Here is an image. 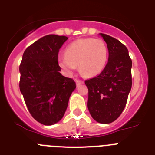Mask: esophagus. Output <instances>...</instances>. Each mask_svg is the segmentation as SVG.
Wrapping results in <instances>:
<instances>
[{"label": "esophagus", "mask_w": 155, "mask_h": 155, "mask_svg": "<svg viewBox=\"0 0 155 155\" xmlns=\"http://www.w3.org/2000/svg\"><path fill=\"white\" fill-rule=\"evenodd\" d=\"M75 82H76V84H77V86H78H78H80L81 84H82L83 83H84V82L82 81L78 80V79H75Z\"/></svg>", "instance_id": "1"}]
</instances>
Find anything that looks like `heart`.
<instances>
[{
    "instance_id": "heart-1",
    "label": "heart",
    "mask_w": 155,
    "mask_h": 155,
    "mask_svg": "<svg viewBox=\"0 0 155 155\" xmlns=\"http://www.w3.org/2000/svg\"><path fill=\"white\" fill-rule=\"evenodd\" d=\"M108 48L99 39H80L71 42L65 50V56L58 57L59 66L66 73L72 74L78 66L79 72L85 77L99 74L108 61Z\"/></svg>"
}]
</instances>
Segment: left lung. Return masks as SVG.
Listing matches in <instances>:
<instances>
[{
    "label": "left lung",
    "mask_w": 155,
    "mask_h": 155,
    "mask_svg": "<svg viewBox=\"0 0 155 155\" xmlns=\"http://www.w3.org/2000/svg\"><path fill=\"white\" fill-rule=\"evenodd\" d=\"M109 50V60L98 76L85 81L88 88L87 109L91 117L108 124L118 118L127 104L132 86V61L121 42L99 33Z\"/></svg>",
    "instance_id": "obj_1"
}]
</instances>
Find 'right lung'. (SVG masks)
<instances>
[{"mask_svg":"<svg viewBox=\"0 0 155 155\" xmlns=\"http://www.w3.org/2000/svg\"><path fill=\"white\" fill-rule=\"evenodd\" d=\"M68 38L48 35L25 50L19 87L25 102L36 121L46 126L58 123L64 116L70 96L76 88L73 79L63 76L58 53Z\"/></svg>","mask_w":155,"mask_h":155,"instance_id":"1","label":"right lung"}]
</instances>
